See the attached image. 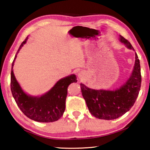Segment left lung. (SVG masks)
I'll use <instances>...</instances> for the list:
<instances>
[{"label":"left lung","mask_w":150,"mask_h":150,"mask_svg":"<svg viewBox=\"0 0 150 150\" xmlns=\"http://www.w3.org/2000/svg\"><path fill=\"white\" fill-rule=\"evenodd\" d=\"M120 41L128 48L134 50L130 43L122 35H120ZM135 59L132 75L120 89L115 91L95 90L81 83L82 95L92 115L100 120H115L122 116L132 107L141 85L140 61L137 53Z\"/></svg>","instance_id":"1"}]
</instances>
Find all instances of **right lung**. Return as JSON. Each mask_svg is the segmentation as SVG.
Masks as SVG:
<instances>
[{
  "instance_id": "obj_1",
  "label": "right lung",
  "mask_w": 150,
  "mask_h": 150,
  "mask_svg": "<svg viewBox=\"0 0 150 150\" xmlns=\"http://www.w3.org/2000/svg\"><path fill=\"white\" fill-rule=\"evenodd\" d=\"M28 37L20 45L12 63L11 91L13 97L22 112L30 120L39 122H52L61 117L65 109L67 87L71 83H76V76L70 75L61 79L48 93L40 97H31L24 93L14 76V61Z\"/></svg>"
}]
</instances>
